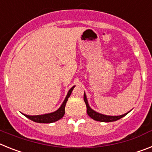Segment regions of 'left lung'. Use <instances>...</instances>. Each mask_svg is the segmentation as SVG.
<instances>
[{"instance_id":"left-lung-1","label":"left lung","mask_w":152,"mask_h":152,"mask_svg":"<svg viewBox=\"0 0 152 152\" xmlns=\"http://www.w3.org/2000/svg\"><path fill=\"white\" fill-rule=\"evenodd\" d=\"M84 102H85L86 105V112L87 114L89 115V116L90 118H92V119L96 120V121H99V122H115V121H117V120L122 118V117H124L125 115L128 114V113L130 112L129 111V113H125L124 115H117V116H113V115H105L101 114V113H99L96 111H94L93 109H92L90 108V106L89 105L88 103V100L86 98V95L85 94L84 92Z\"/></svg>"}]
</instances>
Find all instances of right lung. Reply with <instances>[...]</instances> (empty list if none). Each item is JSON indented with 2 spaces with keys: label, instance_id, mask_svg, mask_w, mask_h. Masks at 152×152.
I'll list each match as a JSON object with an SVG mask.
<instances>
[{
  "label": "right lung",
  "instance_id": "right-lung-1",
  "mask_svg": "<svg viewBox=\"0 0 152 152\" xmlns=\"http://www.w3.org/2000/svg\"><path fill=\"white\" fill-rule=\"evenodd\" d=\"M74 86H72L69 90L68 93H67L65 99L63 101V104L61 105L59 109L56 111L53 112V113H48V114L44 115H28L23 114V115L26 116L29 119L32 120L35 122H38V123H52V122H56L58 120H60L62 118L65 114V106L66 104V102L68 100V98L70 96L71 93H72V89H74Z\"/></svg>",
  "mask_w": 152,
  "mask_h": 152
}]
</instances>
